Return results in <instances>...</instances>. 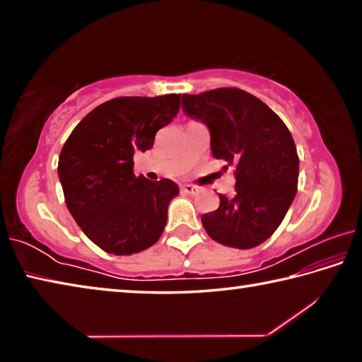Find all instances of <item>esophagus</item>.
<instances>
[{"label":"esophagus","mask_w":362,"mask_h":362,"mask_svg":"<svg viewBox=\"0 0 362 362\" xmlns=\"http://www.w3.org/2000/svg\"><path fill=\"white\" fill-rule=\"evenodd\" d=\"M182 192L188 193V194H196L199 192V188L194 187V185H189V183H185V185H182Z\"/></svg>","instance_id":"esophagus-1"}]
</instances>
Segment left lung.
<instances>
[{
    "label": "left lung",
    "instance_id": "left-lung-1",
    "mask_svg": "<svg viewBox=\"0 0 362 362\" xmlns=\"http://www.w3.org/2000/svg\"><path fill=\"white\" fill-rule=\"evenodd\" d=\"M182 108L207 126L212 156L235 166L236 193L218 194V209L201 217L204 230L223 246H259L297 194L298 156L289 129L260 99L236 88L183 94Z\"/></svg>",
    "mask_w": 362,
    "mask_h": 362
}]
</instances>
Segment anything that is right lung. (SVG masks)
<instances>
[{
    "label": "right lung",
    "mask_w": 362,
    "mask_h": 362,
    "mask_svg": "<svg viewBox=\"0 0 362 362\" xmlns=\"http://www.w3.org/2000/svg\"><path fill=\"white\" fill-rule=\"evenodd\" d=\"M180 94L118 97L88 113L59 156L65 204L100 249L131 255L163 235L177 183L134 174V153L153 146L156 132L179 113Z\"/></svg>",
    "instance_id": "add662e5"
}]
</instances>
